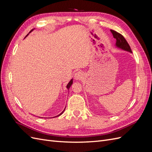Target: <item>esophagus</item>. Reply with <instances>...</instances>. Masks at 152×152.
Masks as SVG:
<instances>
[{"instance_id": "obj_1", "label": "esophagus", "mask_w": 152, "mask_h": 152, "mask_svg": "<svg viewBox=\"0 0 152 152\" xmlns=\"http://www.w3.org/2000/svg\"><path fill=\"white\" fill-rule=\"evenodd\" d=\"M83 75H84L83 73H82L80 71H79V72H77L75 73L74 78H75V79L77 80H81L82 78H83Z\"/></svg>"}]
</instances>
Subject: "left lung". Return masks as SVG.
Instances as JSON below:
<instances>
[{
  "label": "left lung",
  "instance_id": "8db88e82",
  "mask_svg": "<svg viewBox=\"0 0 152 152\" xmlns=\"http://www.w3.org/2000/svg\"><path fill=\"white\" fill-rule=\"evenodd\" d=\"M110 31H111L113 37L115 39H116V42L115 44V46L117 48L132 53L131 49L126 40L125 39V38H124L121 34L118 33V32L115 31H114L113 30H110Z\"/></svg>",
  "mask_w": 152,
  "mask_h": 152
}]
</instances>
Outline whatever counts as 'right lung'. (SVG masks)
I'll return each instance as SVG.
<instances>
[{"label": "right lung", "mask_w": 152, "mask_h": 152, "mask_svg": "<svg viewBox=\"0 0 152 152\" xmlns=\"http://www.w3.org/2000/svg\"><path fill=\"white\" fill-rule=\"evenodd\" d=\"M34 30H35V28H34V29H33V30H31V31H30L29 32V34H30V33H31V32L32 31H34ZM29 34H27V35H26V37H27V36H28V35H29ZM72 84H73V79H71V80H70V82H68V84L66 85V88H67V89L68 90V91H69V89H70V87H71V86L72 85ZM65 108H66V107H65ZM65 108L63 110V112H61V113L60 114H59V115H57V116H56V117H58V116H59V115H61V114H62V113H63L64 112V111H65Z\"/></svg>", "instance_id": "obj_1"}]
</instances>
